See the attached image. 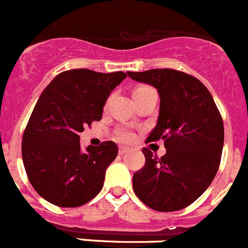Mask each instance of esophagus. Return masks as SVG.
<instances>
[{
  "label": "esophagus",
  "instance_id": "34e87169",
  "mask_svg": "<svg viewBox=\"0 0 248 248\" xmlns=\"http://www.w3.org/2000/svg\"><path fill=\"white\" fill-rule=\"evenodd\" d=\"M129 151H130V148H129V147H125V146H120V147H119V155H125V153H128Z\"/></svg>",
  "mask_w": 248,
  "mask_h": 248
}]
</instances>
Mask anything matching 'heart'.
Returning a JSON list of instances; mask_svg holds the SVG:
<instances>
[{
	"instance_id": "heart-1",
	"label": "heart",
	"mask_w": 248,
	"mask_h": 248,
	"mask_svg": "<svg viewBox=\"0 0 248 248\" xmlns=\"http://www.w3.org/2000/svg\"><path fill=\"white\" fill-rule=\"evenodd\" d=\"M150 90H153V89L151 86H148V85H139V86H136L134 89L133 96L135 97V96L145 93ZM133 133H131V130L129 128H120L117 130V138L122 141H130L133 139Z\"/></svg>"
}]
</instances>
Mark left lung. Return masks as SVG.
<instances>
[{
    "mask_svg": "<svg viewBox=\"0 0 248 248\" xmlns=\"http://www.w3.org/2000/svg\"><path fill=\"white\" fill-rule=\"evenodd\" d=\"M128 75L157 89L159 115L146 142L163 140L167 148L161 158L142 148L146 162L133 176L134 192L155 211L185 208L218 171L224 145L220 113L208 89L192 75L168 68Z\"/></svg>",
    "mask_w": 248,
    "mask_h": 248,
    "instance_id": "left-lung-1",
    "label": "left lung"
}]
</instances>
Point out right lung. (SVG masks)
Listing matches in <instances>:
<instances>
[{"label":"right lung","instance_id":"obj_1","mask_svg":"<svg viewBox=\"0 0 248 248\" xmlns=\"http://www.w3.org/2000/svg\"><path fill=\"white\" fill-rule=\"evenodd\" d=\"M125 78L123 72L65 70L40 95L23 134L22 155L30 184L49 203L80 207L102 190L117 145L106 141L82 152L79 133L100 122L108 96Z\"/></svg>","mask_w":248,"mask_h":248}]
</instances>
